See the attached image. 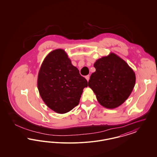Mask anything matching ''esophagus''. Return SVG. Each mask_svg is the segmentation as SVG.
I'll use <instances>...</instances> for the list:
<instances>
[{
    "mask_svg": "<svg viewBox=\"0 0 157 157\" xmlns=\"http://www.w3.org/2000/svg\"><path fill=\"white\" fill-rule=\"evenodd\" d=\"M85 78H86V79L88 81L89 79H90V75H86V76H85Z\"/></svg>",
    "mask_w": 157,
    "mask_h": 157,
    "instance_id": "esophagus-1",
    "label": "esophagus"
}]
</instances>
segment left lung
<instances>
[{
    "instance_id": "1",
    "label": "left lung",
    "mask_w": 157,
    "mask_h": 157,
    "mask_svg": "<svg viewBox=\"0 0 157 157\" xmlns=\"http://www.w3.org/2000/svg\"><path fill=\"white\" fill-rule=\"evenodd\" d=\"M88 86L98 101L106 108L122 104L130 95L135 84V74L127 62L113 53L98 59L94 65Z\"/></svg>"
}]
</instances>
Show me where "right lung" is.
Wrapping results in <instances>:
<instances>
[{
    "instance_id": "right-lung-1",
    "label": "right lung",
    "mask_w": 157,
    "mask_h": 157,
    "mask_svg": "<svg viewBox=\"0 0 157 157\" xmlns=\"http://www.w3.org/2000/svg\"><path fill=\"white\" fill-rule=\"evenodd\" d=\"M86 79L72 65L64 50L49 53L44 60L37 77L39 94L50 109L65 113L79 104Z\"/></svg>"
}]
</instances>
